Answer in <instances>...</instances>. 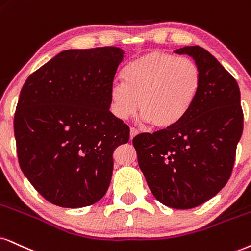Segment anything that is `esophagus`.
Returning <instances> with one entry per match:
<instances>
[{
	"label": "esophagus",
	"mask_w": 251,
	"mask_h": 251,
	"mask_svg": "<svg viewBox=\"0 0 251 251\" xmlns=\"http://www.w3.org/2000/svg\"><path fill=\"white\" fill-rule=\"evenodd\" d=\"M129 132H131V140H132L133 138H134L135 135L139 134L138 129H135V128H133V127H131V129H129Z\"/></svg>",
	"instance_id": "1"
}]
</instances>
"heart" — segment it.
Instances as JSON below:
<instances>
[{
	"mask_svg": "<svg viewBox=\"0 0 251 251\" xmlns=\"http://www.w3.org/2000/svg\"><path fill=\"white\" fill-rule=\"evenodd\" d=\"M124 83L110 90L111 110L127 119L136 109L142 119L168 129L182 123L191 111L201 85L193 60L163 52H151L133 60L123 71Z\"/></svg>",
	"mask_w": 251,
	"mask_h": 251,
	"instance_id": "heart-1",
	"label": "heart"
}]
</instances>
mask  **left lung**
<instances>
[{
	"label": "left lung",
	"mask_w": 251,
	"mask_h": 251,
	"mask_svg": "<svg viewBox=\"0 0 251 251\" xmlns=\"http://www.w3.org/2000/svg\"><path fill=\"white\" fill-rule=\"evenodd\" d=\"M195 60L201 85L185 119L175 127L133 139L139 167L155 198L178 210L199 206L229 179L243 131L239 84L201 46L175 50Z\"/></svg>",
	"instance_id": "1"
}]
</instances>
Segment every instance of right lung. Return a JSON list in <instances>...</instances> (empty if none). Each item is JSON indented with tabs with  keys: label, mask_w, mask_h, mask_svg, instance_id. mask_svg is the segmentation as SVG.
<instances>
[{
	"label": "right lung",
	"mask_w": 251,
	"mask_h": 251,
	"mask_svg": "<svg viewBox=\"0 0 251 251\" xmlns=\"http://www.w3.org/2000/svg\"><path fill=\"white\" fill-rule=\"evenodd\" d=\"M119 47L66 50L31 74L21 90L14 129L21 169L60 207L93 205L109 189L113 151L129 128L110 112Z\"/></svg>",
	"instance_id": "obj_1"
}]
</instances>
